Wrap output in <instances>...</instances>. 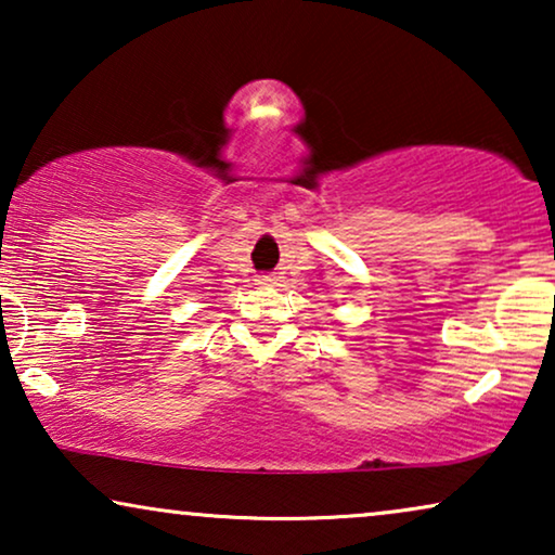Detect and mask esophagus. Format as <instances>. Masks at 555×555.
Listing matches in <instances>:
<instances>
[{
  "mask_svg": "<svg viewBox=\"0 0 555 555\" xmlns=\"http://www.w3.org/2000/svg\"><path fill=\"white\" fill-rule=\"evenodd\" d=\"M278 278L275 275H257V285H275Z\"/></svg>",
  "mask_w": 555,
  "mask_h": 555,
  "instance_id": "1",
  "label": "esophagus"
}]
</instances>
